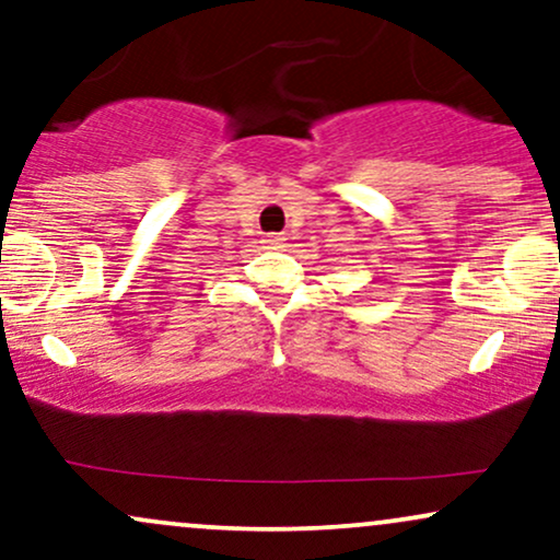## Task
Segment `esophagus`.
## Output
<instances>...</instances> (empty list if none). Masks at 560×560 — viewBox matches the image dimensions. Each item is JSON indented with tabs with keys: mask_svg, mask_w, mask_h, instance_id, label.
I'll use <instances>...</instances> for the list:
<instances>
[{
	"mask_svg": "<svg viewBox=\"0 0 560 560\" xmlns=\"http://www.w3.org/2000/svg\"><path fill=\"white\" fill-rule=\"evenodd\" d=\"M262 244H266L268 249H279V247H284V240H281V236L271 234V236H266V240H262Z\"/></svg>",
	"mask_w": 560,
	"mask_h": 560,
	"instance_id": "esophagus-1",
	"label": "esophagus"
}]
</instances>
